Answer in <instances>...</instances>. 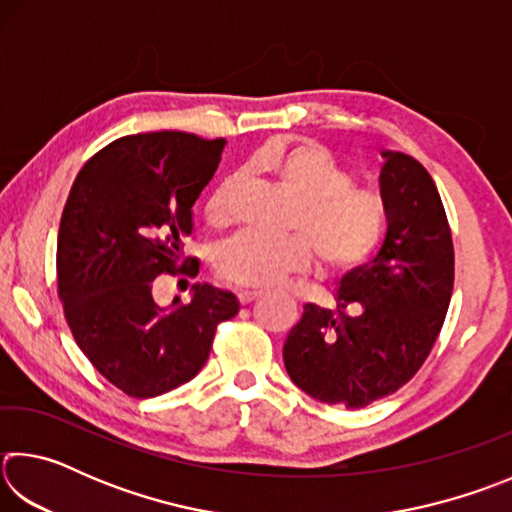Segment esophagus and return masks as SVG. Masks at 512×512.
<instances>
[{
    "label": "esophagus",
    "instance_id": "34e87169",
    "mask_svg": "<svg viewBox=\"0 0 512 512\" xmlns=\"http://www.w3.org/2000/svg\"><path fill=\"white\" fill-rule=\"evenodd\" d=\"M237 298L241 305H250V302H255L257 298H262V291H239Z\"/></svg>",
    "mask_w": 512,
    "mask_h": 512
}]
</instances>
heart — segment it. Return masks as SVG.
I'll use <instances>...</instances> for the list:
<instances>
[{"mask_svg":"<svg viewBox=\"0 0 512 512\" xmlns=\"http://www.w3.org/2000/svg\"><path fill=\"white\" fill-rule=\"evenodd\" d=\"M241 171L271 178L296 203L291 230L298 235L266 239L246 232L228 241L216 257V271L235 287H275L287 275L307 271L314 255L320 271L345 273L359 266L384 235V207L375 196L352 189L350 173L318 142L264 146ZM237 187V178H225L210 194L207 225L216 230L230 225Z\"/></svg>","mask_w":512,"mask_h":512,"instance_id":"heart-1","label":"heart"}]
</instances>
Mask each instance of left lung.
Masks as SVG:
<instances>
[{
    "mask_svg": "<svg viewBox=\"0 0 512 512\" xmlns=\"http://www.w3.org/2000/svg\"><path fill=\"white\" fill-rule=\"evenodd\" d=\"M386 237L341 277L336 309L305 305L284 343L293 384L325 404L363 409L402 388L436 343L454 291V244L429 171L384 151Z\"/></svg>",
    "mask_w": 512,
    "mask_h": 512,
    "instance_id": "obj_1",
    "label": "left lung"
}]
</instances>
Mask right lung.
I'll return each instance as SVG.
<instances>
[{
  "label": "right lung",
  "instance_id": "right-lung-1",
  "mask_svg": "<svg viewBox=\"0 0 512 512\" xmlns=\"http://www.w3.org/2000/svg\"><path fill=\"white\" fill-rule=\"evenodd\" d=\"M223 146L180 131L119 137L83 164L67 196L56 248L67 325L92 366L131 397L194 379L216 325L239 311L232 293L210 284H194L189 305L153 300L158 275L198 273L183 241Z\"/></svg>",
  "mask_w": 512,
  "mask_h": 512
}]
</instances>
